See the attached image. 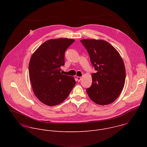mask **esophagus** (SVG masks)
Masks as SVG:
<instances>
[{
	"label": "esophagus",
	"mask_w": 147,
	"mask_h": 147,
	"mask_svg": "<svg viewBox=\"0 0 147 147\" xmlns=\"http://www.w3.org/2000/svg\"><path fill=\"white\" fill-rule=\"evenodd\" d=\"M81 79H82V77H78V76L77 77V81H78V82H80V81L81 80Z\"/></svg>",
	"instance_id": "34e87169"
}]
</instances>
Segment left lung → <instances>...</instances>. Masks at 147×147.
Returning a JSON list of instances; mask_svg holds the SVG:
<instances>
[{"label": "left lung", "mask_w": 147, "mask_h": 147, "mask_svg": "<svg viewBox=\"0 0 147 147\" xmlns=\"http://www.w3.org/2000/svg\"><path fill=\"white\" fill-rule=\"evenodd\" d=\"M81 42L87 50L96 73L92 74V86L87 89L90 99L100 105L113 103L124 86L125 70L118 51L106 40L84 39Z\"/></svg>", "instance_id": "8db88e82"}]
</instances>
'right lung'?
Segmentation results:
<instances>
[{"label":"right lung","mask_w":147,"mask_h":147,"mask_svg":"<svg viewBox=\"0 0 147 147\" xmlns=\"http://www.w3.org/2000/svg\"><path fill=\"white\" fill-rule=\"evenodd\" d=\"M73 39L47 40L32 54L29 63V77L36 98L48 106L63 102L76 84L74 78L60 72L65 65V52Z\"/></svg>","instance_id":"right-lung-1"}]
</instances>
